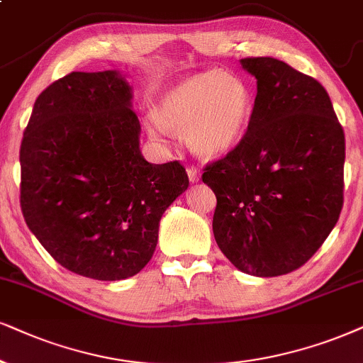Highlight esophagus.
<instances>
[{"instance_id": "34e87169", "label": "esophagus", "mask_w": 363, "mask_h": 363, "mask_svg": "<svg viewBox=\"0 0 363 363\" xmlns=\"http://www.w3.org/2000/svg\"><path fill=\"white\" fill-rule=\"evenodd\" d=\"M187 176H189V181L191 182H197L201 179V172L197 171L196 167H187Z\"/></svg>"}]
</instances>
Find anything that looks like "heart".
Wrapping results in <instances>:
<instances>
[{"label":"heart","mask_w":363,"mask_h":363,"mask_svg":"<svg viewBox=\"0 0 363 363\" xmlns=\"http://www.w3.org/2000/svg\"><path fill=\"white\" fill-rule=\"evenodd\" d=\"M253 94L241 79L224 70L194 73L164 90L154 107L147 132H184L186 144L203 159H218L245 139L253 117Z\"/></svg>","instance_id":"obj_1"}]
</instances>
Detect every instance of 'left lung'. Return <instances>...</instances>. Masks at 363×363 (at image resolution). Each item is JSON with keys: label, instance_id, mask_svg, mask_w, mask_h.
I'll return each instance as SVG.
<instances>
[{"label": "left lung", "instance_id": "1", "mask_svg": "<svg viewBox=\"0 0 363 363\" xmlns=\"http://www.w3.org/2000/svg\"><path fill=\"white\" fill-rule=\"evenodd\" d=\"M256 79L245 139L204 169L214 240L238 269L279 277L303 266L343 206L345 135L327 90L272 57L242 58Z\"/></svg>", "mask_w": 363, "mask_h": 363}]
</instances>
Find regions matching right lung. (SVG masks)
I'll return each mask as SVG.
<instances>
[{
    "label": "right lung",
    "mask_w": 363,
    "mask_h": 363,
    "mask_svg": "<svg viewBox=\"0 0 363 363\" xmlns=\"http://www.w3.org/2000/svg\"><path fill=\"white\" fill-rule=\"evenodd\" d=\"M132 97L118 70L72 72L38 95L21 142L30 231L63 268L100 281L149 263L160 218L189 186L177 160L144 159Z\"/></svg>",
    "instance_id": "right-lung-1"
}]
</instances>
